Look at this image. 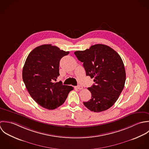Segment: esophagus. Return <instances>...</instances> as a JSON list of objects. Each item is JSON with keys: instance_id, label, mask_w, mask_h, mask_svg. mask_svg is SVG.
<instances>
[{"instance_id": "esophagus-1", "label": "esophagus", "mask_w": 149, "mask_h": 149, "mask_svg": "<svg viewBox=\"0 0 149 149\" xmlns=\"http://www.w3.org/2000/svg\"><path fill=\"white\" fill-rule=\"evenodd\" d=\"M77 88L79 90L83 89V87H82V86H81V85H78V86H77Z\"/></svg>"}]
</instances>
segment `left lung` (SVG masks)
<instances>
[{
    "label": "left lung",
    "instance_id": "8db88e82",
    "mask_svg": "<svg viewBox=\"0 0 149 149\" xmlns=\"http://www.w3.org/2000/svg\"><path fill=\"white\" fill-rule=\"evenodd\" d=\"M83 62L87 76L94 78V84L88 88L91 98L84 102L91 111L100 112L110 108L117 101L126 79L124 63L119 54L104 44H95L85 51L74 52Z\"/></svg>",
    "mask_w": 149,
    "mask_h": 149
}]
</instances>
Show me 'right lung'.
I'll use <instances>...</instances> for the list:
<instances>
[{
	"label": "right lung",
	"instance_id": "right-lung-1",
	"mask_svg": "<svg viewBox=\"0 0 149 149\" xmlns=\"http://www.w3.org/2000/svg\"><path fill=\"white\" fill-rule=\"evenodd\" d=\"M69 52L60 50L56 46L45 44L30 52L22 70V78L32 98L42 107L52 110L61 105L71 86L55 82L59 76V62Z\"/></svg>",
	"mask_w": 149,
	"mask_h": 149
}]
</instances>
